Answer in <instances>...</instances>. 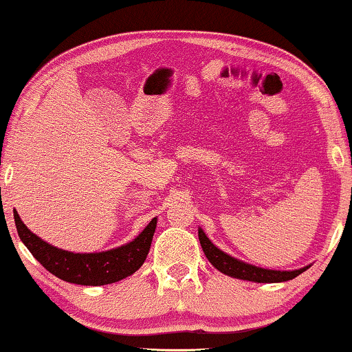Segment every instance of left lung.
I'll return each mask as SVG.
<instances>
[{
	"label": "left lung",
	"instance_id": "left-lung-1",
	"mask_svg": "<svg viewBox=\"0 0 352 352\" xmlns=\"http://www.w3.org/2000/svg\"><path fill=\"white\" fill-rule=\"evenodd\" d=\"M199 240L204 250L205 256L208 258V261L218 269L219 272L226 274V276L234 277V278H242V280L250 282H258V283H276V282H287L300 276L301 272H305L307 267L295 269V271H272V269H264L253 266V264L243 263L240 259L230 256V254L224 253L223 250H219L216 245L211 243V240L206 237V234L199 228Z\"/></svg>",
	"mask_w": 352,
	"mask_h": 352
}]
</instances>
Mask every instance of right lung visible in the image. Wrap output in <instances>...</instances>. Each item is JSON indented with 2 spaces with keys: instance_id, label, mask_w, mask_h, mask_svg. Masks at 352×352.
<instances>
[{
  "instance_id": "1",
  "label": "right lung",
  "mask_w": 352,
  "mask_h": 352,
  "mask_svg": "<svg viewBox=\"0 0 352 352\" xmlns=\"http://www.w3.org/2000/svg\"><path fill=\"white\" fill-rule=\"evenodd\" d=\"M14 221L19 237L43 267L60 280L93 287L118 282L136 272L146 261L157 228V218H153L147 228L126 245L99 253H74L41 240L22 223L16 210Z\"/></svg>"
}]
</instances>
